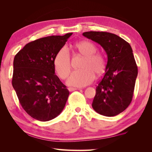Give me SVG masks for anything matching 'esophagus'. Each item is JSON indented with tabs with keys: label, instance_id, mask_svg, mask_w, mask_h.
<instances>
[{
	"label": "esophagus",
	"instance_id": "obj_1",
	"mask_svg": "<svg viewBox=\"0 0 152 152\" xmlns=\"http://www.w3.org/2000/svg\"><path fill=\"white\" fill-rule=\"evenodd\" d=\"M77 89H80V88H73V87H69L68 91L70 92H72V91H76V90H77Z\"/></svg>",
	"mask_w": 152,
	"mask_h": 152
}]
</instances>
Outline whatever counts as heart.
I'll use <instances>...</instances> for the list:
<instances>
[{"label":"heart","mask_w":152,"mask_h":152,"mask_svg":"<svg viewBox=\"0 0 152 152\" xmlns=\"http://www.w3.org/2000/svg\"><path fill=\"white\" fill-rule=\"evenodd\" d=\"M76 50L84 58L80 68L81 70L73 72L66 81L69 86L82 87L88 85L93 81L94 74L100 76L104 72L106 62L103 56L96 53V48L89 42H80L74 45ZM55 70L61 79H65L71 70L70 56L68 49L61 48L56 55L53 60Z\"/></svg>","instance_id":"1"}]
</instances>
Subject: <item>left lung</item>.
<instances>
[{
  "mask_svg": "<svg viewBox=\"0 0 152 152\" xmlns=\"http://www.w3.org/2000/svg\"><path fill=\"white\" fill-rule=\"evenodd\" d=\"M84 37L103 48L107 64L103 78L96 88L92 107L96 113L106 117L119 115L132 102L137 66L132 48L121 37L103 31H88Z\"/></svg>",
  "mask_w": 152,
  "mask_h": 152,
  "instance_id": "left-lung-1",
  "label": "left lung"
}]
</instances>
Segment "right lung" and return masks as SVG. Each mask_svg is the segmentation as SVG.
I'll list each match as a JSON object with an SVG mask.
<instances>
[{
    "instance_id": "add662e5",
    "label": "right lung",
    "mask_w": 152,
    "mask_h": 152,
    "mask_svg": "<svg viewBox=\"0 0 152 152\" xmlns=\"http://www.w3.org/2000/svg\"><path fill=\"white\" fill-rule=\"evenodd\" d=\"M72 33L30 42L15 56L12 84L23 109L40 121L58 117L65 107L68 90L55 74L53 60Z\"/></svg>"
}]
</instances>
